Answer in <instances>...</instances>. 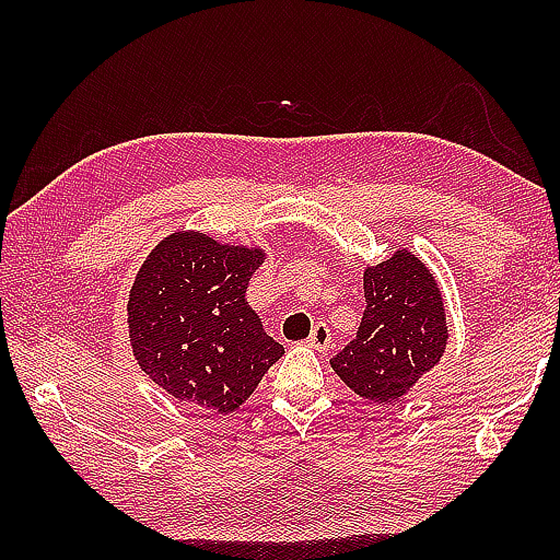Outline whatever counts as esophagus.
Listing matches in <instances>:
<instances>
[{
  "label": "esophagus",
  "instance_id": "esophagus-1",
  "mask_svg": "<svg viewBox=\"0 0 560 560\" xmlns=\"http://www.w3.org/2000/svg\"><path fill=\"white\" fill-rule=\"evenodd\" d=\"M307 343H311V347L317 349V351H327L329 343H331L329 327L325 323H317L311 331V337H307Z\"/></svg>",
  "mask_w": 560,
  "mask_h": 560
}]
</instances>
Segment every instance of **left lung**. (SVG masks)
Listing matches in <instances>:
<instances>
[{
    "mask_svg": "<svg viewBox=\"0 0 560 560\" xmlns=\"http://www.w3.org/2000/svg\"><path fill=\"white\" fill-rule=\"evenodd\" d=\"M365 311L331 368L355 395L387 404L407 395L445 353V307L433 273L397 249L363 273Z\"/></svg>",
    "mask_w": 560,
    "mask_h": 560,
    "instance_id": "8db88e82",
    "label": "left lung"
}]
</instances>
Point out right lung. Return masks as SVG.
Segmentation results:
<instances>
[{"instance_id":"add662e5","label":"right lung","mask_w":560,"mask_h":560,"mask_svg":"<svg viewBox=\"0 0 560 560\" xmlns=\"http://www.w3.org/2000/svg\"><path fill=\"white\" fill-rule=\"evenodd\" d=\"M261 249L173 233L147 257L129 293L137 361L175 399L229 413L283 355L245 301Z\"/></svg>"}]
</instances>
